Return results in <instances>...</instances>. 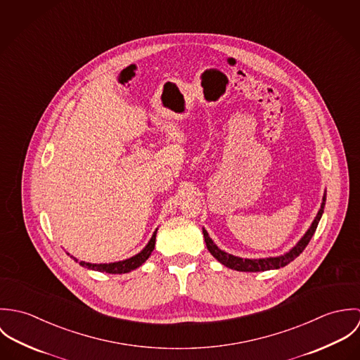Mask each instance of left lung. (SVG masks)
I'll return each mask as SVG.
<instances>
[{
    "label": "left lung",
    "instance_id": "1",
    "mask_svg": "<svg viewBox=\"0 0 360 360\" xmlns=\"http://www.w3.org/2000/svg\"><path fill=\"white\" fill-rule=\"evenodd\" d=\"M324 205H326V194L323 197V202H321V206H320V210H319L316 219L313 220L310 229L307 231V234L301 238V241L290 252H287L283 257H266V259H243V257H233V255L226 254L221 250H219L213 244V241L210 240V237L207 236L205 230H202L206 247H207L209 252L216 257L221 264H224V266H227L230 269L238 270V271H264V270H270V269H280V267L288 264L290 262H292L295 257H300L304 252V250L307 248L309 241L311 240V237H313V234H314V231L317 229V224H319L320 217L323 214Z\"/></svg>",
    "mask_w": 360,
    "mask_h": 360
}]
</instances>
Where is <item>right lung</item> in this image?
<instances>
[{
  "label": "right lung",
  "instance_id": "add662e5",
  "mask_svg": "<svg viewBox=\"0 0 360 360\" xmlns=\"http://www.w3.org/2000/svg\"><path fill=\"white\" fill-rule=\"evenodd\" d=\"M155 237H156V231L153 236V238L150 240V243L147 244V247L137 254L136 257L122 260V262H115V263H103V264H97V263H86V262H79L80 266L91 269V270H97V271H105V273H110V274H122V273H129L134 269H137L139 266H141L150 255L154 251ZM75 259V257H73ZM77 262V259H75Z\"/></svg>",
  "mask_w": 360,
  "mask_h": 360
}]
</instances>
